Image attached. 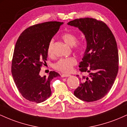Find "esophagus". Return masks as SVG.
<instances>
[{"label":"esophagus","instance_id":"34e87169","mask_svg":"<svg viewBox=\"0 0 127 127\" xmlns=\"http://www.w3.org/2000/svg\"><path fill=\"white\" fill-rule=\"evenodd\" d=\"M61 76H62V77H68L70 76V75H69V74H62Z\"/></svg>","mask_w":127,"mask_h":127}]
</instances>
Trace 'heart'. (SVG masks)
<instances>
[{
  "label": "heart",
  "instance_id": "obj_1",
  "mask_svg": "<svg viewBox=\"0 0 127 127\" xmlns=\"http://www.w3.org/2000/svg\"><path fill=\"white\" fill-rule=\"evenodd\" d=\"M63 40L70 46H73L74 49L76 51L82 52L85 48V43L83 40H78V37L75 34L70 32L64 33L62 36ZM54 40H51L49 42L47 48V52L49 55L53 54ZM77 64V60L75 57H68L62 58L54 64V67L62 72L68 73L72 70L74 65Z\"/></svg>",
  "mask_w": 127,
  "mask_h": 127
}]
</instances>
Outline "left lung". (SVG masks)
Masks as SVG:
<instances>
[{"label":"left lung","instance_id":"8db88e82","mask_svg":"<svg viewBox=\"0 0 127 127\" xmlns=\"http://www.w3.org/2000/svg\"><path fill=\"white\" fill-rule=\"evenodd\" d=\"M67 24L78 27L87 43L79 70L89 75L80 77L74 95L87 102L97 101L108 93L117 76L119 56L116 40L106 23L95 18L75 19Z\"/></svg>","mask_w":127,"mask_h":127}]
</instances>
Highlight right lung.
<instances>
[{"label": "right lung", "instance_id": "right-lung-1", "mask_svg": "<svg viewBox=\"0 0 127 127\" xmlns=\"http://www.w3.org/2000/svg\"><path fill=\"white\" fill-rule=\"evenodd\" d=\"M62 22L48 21L28 27L16 42L11 72L17 88L26 100L39 103L51 95L50 82L60 75L51 71L48 76L39 75L46 64L49 42L59 31Z\"/></svg>", "mask_w": 127, "mask_h": 127}]
</instances>
